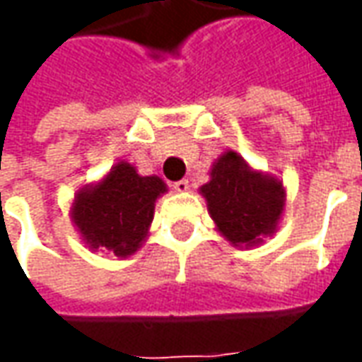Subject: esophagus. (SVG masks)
Returning <instances> with one entry per match:
<instances>
[{
	"label": "esophagus",
	"instance_id": "1",
	"mask_svg": "<svg viewBox=\"0 0 362 362\" xmlns=\"http://www.w3.org/2000/svg\"><path fill=\"white\" fill-rule=\"evenodd\" d=\"M173 188L176 189L178 194H186V192H188V188H189V184H188V180H178V182H174Z\"/></svg>",
	"mask_w": 362,
	"mask_h": 362
}]
</instances>
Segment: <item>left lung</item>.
<instances>
[{
	"label": "left lung",
	"instance_id": "obj_1",
	"mask_svg": "<svg viewBox=\"0 0 362 362\" xmlns=\"http://www.w3.org/2000/svg\"><path fill=\"white\" fill-rule=\"evenodd\" d=\"M199 194L217 233L235 248L264 244L277 233L287 207V189L279 176L250 166L235 149L213 163Z\"/></svg>",
	"mask_w": 362,
	"mask_h": 362
}]
</instances>
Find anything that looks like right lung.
Wrapping results in <instances>:
<instances>
[{
	"label": "right lung",
	"instance_id": "add662e5",
	"mask_svg": "<svg viewBox=\"0 0 362 362\" xmlns=\"http://www.w3.org/2000/svg\"><path fill=\"white\" fill-rule=\"evenodd\" d=\"M166 192L163 178L141 176L132 163L118 160L103 178L75 194L69 217L90 252L126 259L147 240L155 204Z\"/></svg>",
	"mask_w": 362,
	"mask_h": 362
}]
</instances>
